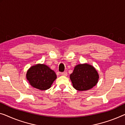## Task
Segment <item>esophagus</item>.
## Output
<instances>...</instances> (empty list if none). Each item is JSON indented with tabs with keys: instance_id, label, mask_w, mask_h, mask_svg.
<instances>
[{
	"instance_id": "esophagus-1",
	"label": "esophagus",
	"mask_w": 125,
	"mask_h": 125,
	"mask_svg": "<svg viewBox=\"0 0 125 125\" xmlns=\"http://www.w3.org/2000/svg\"><path fill=\"white\" fill-rule=\"evenodd\" d=\"M61 74H62V76H67V72L66 71H64L63 72H62V73H61Z\"/></svg>"
}]
</instances>
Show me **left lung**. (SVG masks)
I'll list each match as a JSON object with an SVG mask.
<instances>
[{"label": "left lung", "mask_w": 125, "mask_h": 125, "mask_svg": "<svg viewBox=\"0 0 125 125\" xmlns=\"http://www.w3.org/2000/svg\"><path fill=\"white\" fill-rule=\"evenodd\" d=\"M70 79L76 90L84 91L95 86L98 83L99 75L92 66L81 64L75 66L72 73L70 74Z\"/></svg>", "instance_id": "1"}]
</instances>
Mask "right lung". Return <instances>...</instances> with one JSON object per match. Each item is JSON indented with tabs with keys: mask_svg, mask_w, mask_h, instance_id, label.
Returning a JSON list of instances; mask_svg holds the SVG:
<instances>
[{
	"mask_svg": "<svg viewBox=\"0 0 125 125\" xmlns=\"http://www.w3.org/2000/svg\"><path fill=\"white\" fill-rule=\"evenodd\" d=\"M27 80L31 86L41 90H47L51 87L57 75L54 71L45 64H36L27 71Z\"/></svg>",
	"mask_w": 125,
	"mask_h": 125,
	"instance_id": "1",
	"label": "right lung"
}]
</instances>
